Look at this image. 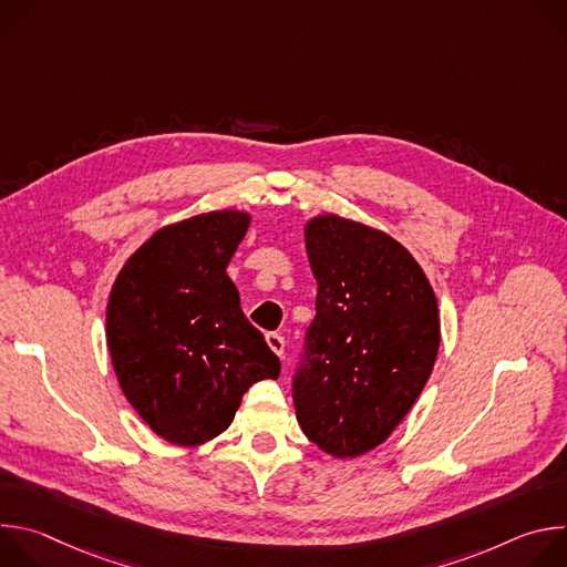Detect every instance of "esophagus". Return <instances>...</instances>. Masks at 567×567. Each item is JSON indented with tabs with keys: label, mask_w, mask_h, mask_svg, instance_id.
Masks as SVG:
<instances>
[{
	"label": "esophagus",
	"mask_w": 567,
	"mask_h": 567,
	"mask_svg": "<svg viewBox=\"0 0 567 567\" xmlns=\"http://www.w3.org/2000/svg\"><path fill=\"white\" fill-rule=\"evenodd\" d=\"M267 343H269V348H271L278 357L285 354V337H282V334L269 332V334H267Z\"/></svg>",
	"instance_id": "34e87169"
}]
</instances>
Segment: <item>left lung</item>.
I'll return each instance as SVG.
<instances>
[{"label": "left lung", "mask_w": 567, "mask_h": 567, "mask_svg": "<svg viewBox=\"0 0 567 567\" xmlns=\"http://www.w3.org/2000/svg\"><path fill=\"white\" fill-rule=\"evenodd\" d=\"M316 316L291 377L296 420L326 453L357 457L409 415L440 348V311L415 258L339 215L307 224Z\"/></svg>", "instance_id": "left-lung-1"}]
</instances>
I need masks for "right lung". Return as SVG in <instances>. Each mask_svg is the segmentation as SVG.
Listing matches in <instances>:
<instances>
[{
    "label": "right lung",
    "mask_w": 567,
    "mask_h": 567,
    "mask_svg": "<svg viewBox=\"0 0 567 567\" xmlns=\"http://www.w3.org/2000/svg\"><path fill=\"white\" fill-rule=\"evenodd\" d=\"M249 215L215 210L156 230L121 269L107 302V348L134 411L171 444L226 431L280 359L239 307L226 267Z\"/></svg>",
    "instance_id": "1"
}]
</instances>
